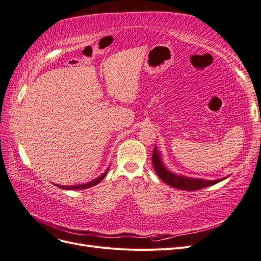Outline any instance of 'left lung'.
<instances>
[{
	"label": "left lung",
	"instance_id": "8db88e82",
	"mask_svg": "<svg viewBox=\"0 0 261 261\" xmlns=\"http://www.w3.org/2000/svg\"><path fill=\"white\" fill-rule=\"evenodd\" d=\"M152 164L158 176H159L164 183L169 184L172 187L181 189V191H197V189H201L204 187L215 185L219 183L220 180H222V178L217 179V180L187 178L184 176H178V175L173 174V173H171L170 171H168L164 168L163 163L161 162L160 155L156 151V147H154L153 152H152Z\"/></svg>",
	"mask_w": 261,
	"mask_h": 261
}]
</instances>
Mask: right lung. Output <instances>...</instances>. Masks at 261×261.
I'll return each instance as SVG.
<instances>
[{
  "label": "right lung",
  "mask_w": 261,
  "mask_h": 261,
  "mask_svg": "<svg viewBox=\"0 0 261 261\" xmlns=\"http://www.w3.org/2000/svg\"><path fill=\"white\" fill-rule=\"evenodd\" d=\"M106 174H107V172L103 173V174H102L100 177L93 179V180L89 181V183L84 184V185H75V186H60V185H58V187L63 188V189H86V188H89V187H91L93 185H97L98 183H100V181L105 178Z\"/></svg>",
  "instance_id": "obj_1"
}]
</instances>
